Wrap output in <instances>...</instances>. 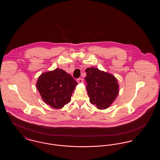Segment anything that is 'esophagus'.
Segmentation results:
<instances>
[{"label":"esophagus","mask_w":160,"mask_h":160,"mask_svg":"<svg viewBox=\"0 0 160 160\" xmlns=\"http://www.w3.org/2000/svg\"><path fill=\"white\" fill-rule=\"evenodd\" d=\"M83 79L82 78H80L77 79V82L78 83H83Z\"/></svg>","instance_id":"34e87169"}]
</instances>
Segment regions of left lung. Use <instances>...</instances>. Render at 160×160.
<instances>
[{
    "instance_id": "8db88e82",
    "label": "left lung",
    "mask_w": 160,
    "mask_h": 160,
    "mask_svg": "<svg viewBox=\"0 0 160 160\" xmlns=\"http://www.w3.org/2000/svg\"><path fill=\"white\" fill-rule=\"evenodd\" d=\"M86 90L92 104L100 110L106 109L119 93V84L115 77L96 68L86 69Z\"/></svg>"
}]
</instances>
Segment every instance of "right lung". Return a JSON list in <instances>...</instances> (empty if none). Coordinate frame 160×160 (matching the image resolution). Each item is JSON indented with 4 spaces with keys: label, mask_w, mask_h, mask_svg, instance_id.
Wrapping results in <instances>:
<instances>
[{
    "label": "right lung",
    "mask_w": 160,
    "mask_h": 160,
    "mask_svg": "<svg viewBox=\"0 0 160 160\" xmlns=\"http://www.w3.org/2000/svg\"><path fill=\"white\" fill-rule=\"evenodd\" d=\"M77 84L70 74L56 68L41 74L38 77L37 88L45 103L59 109L70 102Z\"/></svg>",
    "instance_id": "obj_1"
}]
</instances>
